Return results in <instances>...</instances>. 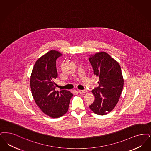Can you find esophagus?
Segmentation results:
<instances>
[{
    "label": "esophagus",
    "mask_w": 151,
    "mask_h": 151,
    "mask_svg": "<svg viewBox=\"0 0 151 151\" xmlns=\"http://www.w3.org/2000/svg\"><path fill=\"white\" fill-rule=\"evenodd\" d=\"M78 91L80 94H84L86 93V91L85 90H78Z\"/></svg>",
    "instance_id": "obj_1"
}]
</instances>
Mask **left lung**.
Returning <instances> with one entry per match:
<instances>
[{
    "label": "left lung",
    "instance_id": "left-lung-1",
    "mask_svg": "<svg viewBox=\"0 0 151 151\" xmlns=\"http://www.w3.org/2000/svg\"><path fill=\"white\" fill-rule=\"evenodd\" d=\"M89 62L94 74L99 77V86L92 90L94 102L89 106L96 114H107L115 108L124 86V79L119 63L108 53L101 52L90 55Z\"/></svg>",
    "mask_w": 151,
    "mask_h": 151
}]
</instances>
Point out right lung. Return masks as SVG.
Instances as JSON below:
<instances>
[{
    "label": "right lung",
    "mask_w": 151,
    "mask_h": 151,
    "mask_svg": "<svg viewBox=\"0 0 151 151\" xmlns=\"http://www.w3.org/2000/svg\"><path fill=\"white\" fill-rule=\"evenodd\" d=\"M62 55L52 50L36 60L30 77L31 93L38 107L52 118L65 115L73 94L66 90L55 91L54 80L57 77L56 60Z\"/></svg>",
    "instance_id": "add662e5"
}]
</instances>
